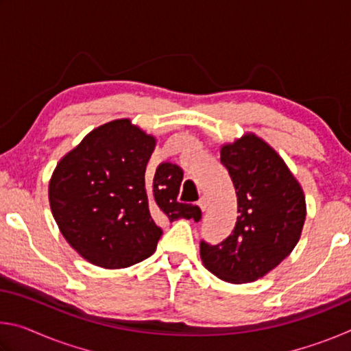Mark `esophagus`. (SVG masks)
<instances>
[{
	"mask_svg": "<svg viewBox=\"0 0 351 351\" xmlns=\"http://www.w3.org/2000/svg\"><path fill=\"white\" fill-rule=\"evenodd\" d=\"M198 206H199V209L203 210V212L206 210V207H207V199H206V197H201V198H199Z\"/></svg>",
	"mask_w": 351,
	"mask_h": 351,
	"instance_id": "obj_1",
	"label": "esophagus"
}]
</instances>
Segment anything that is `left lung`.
<instances>
[{"label":"left lung","instance_id":"obj_1","mask_svg":"<svg viewBox=\"0 0 351 351\" xmlns=\"http://www.w3.org/2000/svg\"><path fill=\"white\" fill-rule=\"evenodd\" d=\"M219 159L234 182L239 217L221 243L201 241L199 255L224 282H254L295 247L306 217L305 195L274 148L252 133L223 145Z\"/></svg>","mask_w":351,"mask_h":351}]
</instances>
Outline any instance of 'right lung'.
Returning a JSON list of instances; mask_svg holds the SVG:
<instances>
[{
	"label": "right lung",
	"instance_id": "obj_1",
	"mask_svg": "<svg viewBox=\"0 0 351 351\" xmlns=\"http://www.w3.org/2000/svg\"><path fill=\"white\" fill-rule=\"evenodd\" d=\"M154 145L130 119H117L93 130L57 164L49 181L52 215L90 263L128 268L156 251L161 219H201L198 206L178 201L182 170L176 164H159L147 178Z\"/></svg>",
	"mask_w": 351,
	"mask_h": 351
}]
</instances>
